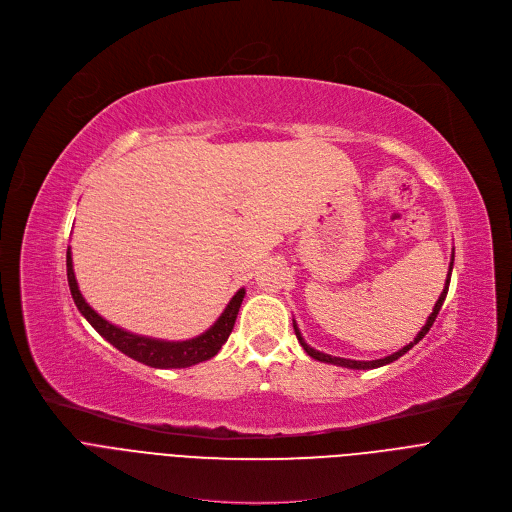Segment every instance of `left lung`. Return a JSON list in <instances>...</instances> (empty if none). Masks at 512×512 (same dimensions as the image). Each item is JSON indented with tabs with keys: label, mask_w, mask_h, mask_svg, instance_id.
<instances>
[{
	"label": "left lung",
	"mask_w": 512,
	"mask_h": 512,
	"mask_svg": "<svg viewBox=\"0 0 512 512\" xmlns=\"http://www.w3.org/2000/svg\"><path fill=\"white\" fill-rule=\"evenodd\" d=\"M453 261H455V253H453V257H451V263H449V274H447V280H445V288H442V292H440V296H438V300H436V304H434V309H432V313H430V317H428V321H426V325L420 329V333L414 337V342H410L407 346H403L401 350H397V352H393L391 356H385V358H379V360H350V358H339V356H329V354H323V352H319V350H315V348H311L309 344L304 342V337H302V333H300V329H298V325H296V321H292V325H294V333H296V337H298V342H300V346L304 348V352L309 354L311 358H315V360H319V362H327V364H335V366H344V368H354V370H370V368H379V366H385V364H391L393 360H397V358H401L403 354H407L410 352L420 339L430 331V327H432V323L436 321V315H438V311H440V306H442V302H445V298H447V292H449V284H451V271H453Z\"/></svg>",
	"instance_id": "8db88e82"
}]
</instances>
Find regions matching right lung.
Here are the masks:
<instances>
[{
    "mask_svg": "<svg viewBox=\"0 0 512 512\" xmlns=\"http://www.w3.org/2000/svg\"><path fill=\"white\" fill-rule=\"evenodd\" d=\"M65 259H67L65 261L67 284H70L72 298L78 306V311L84 315V319L119 352H123L125 356L138 360L146 366H152V368H187V366L214 358L220 352V348L226 344V339L234 327L238 309H241L243 298H245V288H241L230 298V302L226 304V309L218 317V321L208 331H203L201 335H197L193 339H185V342H166V339L135 335L131 331H125V329L109 323L107 319H102L86 302V298L82 296V292L78 288L70 249H67Z\"/></svg>",
    "mask_w": 512,
    "mask_h": 512,
    "instance_id": "obj_1",
    "label": "right lung"
}]
</instances>
